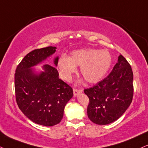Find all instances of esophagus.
<instances>
[{"mask_svg": "<svg viewBox=\"0 0 148 148\" xmlns=\"http://www.w3.org/2000/svg\"><path fill=\"white\" fill-rule=\"evenodd\" d=\"M83 90H82V89H77V88H73V94L75 96L77 95L79 93H81V92H82Z\"/></svg>", "mask_w": 148, "mask_h": 148, "instance_id": "obj_1", "label": "esophagus"}]
</instances>
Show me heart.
<instances>
[{"instance_id": "heart-1", "label": "heart", "mask_w": 148, "mask_h": 148, "mask_svg": "<svg viewBox=\"0 0 148 148\" xmlns=\"http://www.w3.org/2000/svg\"><path fill=\"white\" fill-rule=\"evenodd\" d=\"M112 58L108 50L84 49L74 51L71 57L62 55L58 66L61 77L70 81L77 72V66H81L82 76L88 83L99 82L107 73L112 64Z\"/></svg>"}]
</instances>
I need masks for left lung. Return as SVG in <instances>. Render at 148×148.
<instances>
[{
	"instance_id": "obj_1",
	"label": "left lung",
	"mask_w": 148,
	"mask_h": 148,
	"mask_svg": "<svg viewBox=\"0 0 148 148\" xmlns=\"http://www.w3.org/2000/svg\"><path fill=\"white\" fill-rule=\"evenodd\" d=\"M84 91L89 98L87 114L91 121L106 125L116 121L132 101L134 87L131 66L120 55L110 74Z\"/></svg>"
}]
</instances>
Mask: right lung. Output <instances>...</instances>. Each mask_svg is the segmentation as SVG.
Returning a JSON list of instances; mask_svg holds the SVG:
<instances>
[{"mask_svg": "<svg viewBox=\"0 0 148 148\" xmlns=\"http://www.w3.org/2000/svg\"><path fill=\"white\" fill-rule=\"evenodd\" d=\"M56 47L38 49L29 53L18 65L15 73L16 100L20 110L34 123L53 126L62 119L66 104L73 95V88L59 79L58 71L49 64L36 74L32 68L56 52ZM58 58L54 60L57 66Z\"/></svg>", "mask_w": 148, "mask_h": 148, "instance_id": "right-lung-1", "label": "right lung"}]
</instances>
